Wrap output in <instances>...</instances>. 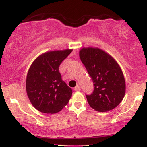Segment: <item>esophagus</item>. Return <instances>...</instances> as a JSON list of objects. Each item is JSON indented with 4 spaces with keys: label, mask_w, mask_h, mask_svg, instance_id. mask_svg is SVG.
Listing matches in <instances>:
<instances>
[{
    "label": "esophagus",
    "mask_w": 147,
    "mask_h": 147,
    "mask_svg": "<svg viewBox=\"0 0 147 147\" xmlns=\"http://www.w3.org/2000/svg\"><path fill=\"white\" fill-rule=\"evenodd\" d=\"M74 90L75 91H79L80 90V87H79V85H77L75 87V88H74Z\"/></svg>",
    "instance_id": "34e87169"
}]
</instances>
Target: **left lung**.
Returning a JSON list of instances; mask_svg holds the SVG:
<instances>
[{
    "mask_svg": "<svg viewBox=\"0 0 147 147\" xmlns=\"http://www.w3.org/2000/svg\"><path fill=\"white\" fill-rule=\"evenodd\" d=\"M79 57L94 83V91L86 98L99 112L115 109L122 102L126 82L122 69L112 56L99 48H82Z\"/></svg>",
    "mask_w": 147,
    "mask_h": 147,
    "instance_id": "left-lung-1",
    "label": "left lung"
}]
</instances>
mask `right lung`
I'll return each instance as SVG.
<instances>
[{
    "label": "right lung",
    "instance_id": "add662e5",
    "mask_svg": "<svg viewBox=\"0 0 147 147\" xmlns=\"http://www.w3.org/2000/svg\"><path fill=\"white\" fill-rule=\"evenodd\" d=\"M72 51L65 49L46 52L30 65L26 78L27 95L40 112L57 113L70 100L72 90L62 80L59 67Z\"/></svg>",
    "mask_w": 147,
    "mask_h": 147
}]
</instances>
